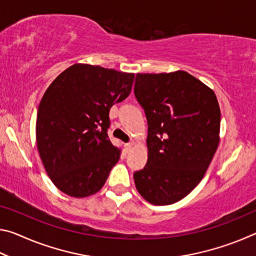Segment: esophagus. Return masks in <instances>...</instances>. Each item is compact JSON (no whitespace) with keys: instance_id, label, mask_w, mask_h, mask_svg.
Returning a JSON list of instances; mask_svg holds the SVG:
<instances>
[{"instance_id":"34e87169","label":"esophagus","mask_w":256,"mask_h":256,"mask_svg":"<svg viewBox=\"0 0 256 256\" xmlns=\"http://www.w3.org/2000/svg\"><path fill=\"white\" fill-rule=\"evenodd\" d=\"M133 146H134V144H132V142H130V144H125V148H126L128 151H130V150H131V149L133 148Z\"/></svg>"}]
</instances>
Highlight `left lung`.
I'll use <instances>...</instances> for the list:
<instances>
[{
  "label": "left lung",
  "instance_id": "8db88e82",
  "mask_svg": "<svg viewBox=\"0 0 256 256\" xmlns=\"http://www.w3.org/2000/svg\"><path fill=\"white\" fill-rule=\"evenodd\" d=\"M134 94L148 120V162L134 172L136 188L151 204H172L196 188L218 148V100L185 71L138 73Z\"/></svg>",
  "mask_w": 256,
  "mask_h": 256
}]
</instances>
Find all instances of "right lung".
<instances>
[{
    "label": "right lung",
    "mask_w": 256,
    "mask_h": 256,
    "mask_svg": "<svg viewBox=\"0 0 256 256\" xmlns=\"http://www.w3.org/2000/svg\"><path fill=\"white\" fill-rule=\"evenodd\" d=\"M134 73L73 64L42 96L37 112V148L54 185L73 198L97 193L120 149L107 136L110 110L131 92Z\"/></svg>",
    "instance_id": "right-lung-1"
}]
</instances>
